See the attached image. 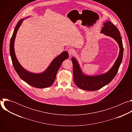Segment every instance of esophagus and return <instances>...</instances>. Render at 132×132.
<instances>
[{"label": "esophagus", "instance_id": "34e87169", "mask_svg": "<svg viewBox=\"0 0 132 132\" xmlns=\"http://www.w3.org/2000/svg\"><path fill=\"white\" fill-rule=\"evenodd\" d=\"M68 53H69V55L70 56H71V55H72L75 53V50H74V49L70 48L68 49Z\"/></svg>", "mask_w": 132, "mask_h": 132}]
</instances>
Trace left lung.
I'll use <instances>...</instances> for the list:
<instances>
[{
    "label": "left lung",
    "mask_w": 132,
    "mask_h": 132,
    "mask_svg": "<svg viewBox=\"0 0 132 132\" xmlns=\"http://www.w3.org/2000/svg\"><path fill=\"white\" fill-rule=\"evenodd\" d=\"M101 33L111 36L118 43L120 52L115 63L112 67L106 73L97 75L88 76L82 73L79 65L75 57L71 58L73 65V77L75 84L79 88L88 90L95 91L99 90L110 83L117 75L123 59V46L121 34L116 26L110 21L103 24V27L101 31Z\"/></svg>",
    "instance_id": "8db88e82"
}]
</instances>
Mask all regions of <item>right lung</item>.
Listing matches in <instances>:
<instances>
[{
  "mask_svg": "<svg viewBox=\"0 0 132 132\" xmlns=\"http://www.w3.org/2000/svg\"><path fill=\"white\" fill-rule=\"evenodd\" d=\"M24 20V18L22 19L17 23L10 40V54L13 67L20 78L31 86L37 88L49 87L54 83L56 74L62 63L68 58V53L66 51L62 53L55 58L48 68L41 73H32L24 69L16 59L14 49V40L18 30Z\"/></svg>",
  "mask_w": 132,
  "mask_h": 132,
  "instance_id": "add662e5",
  "label": "right lung"
}]
</instances>
